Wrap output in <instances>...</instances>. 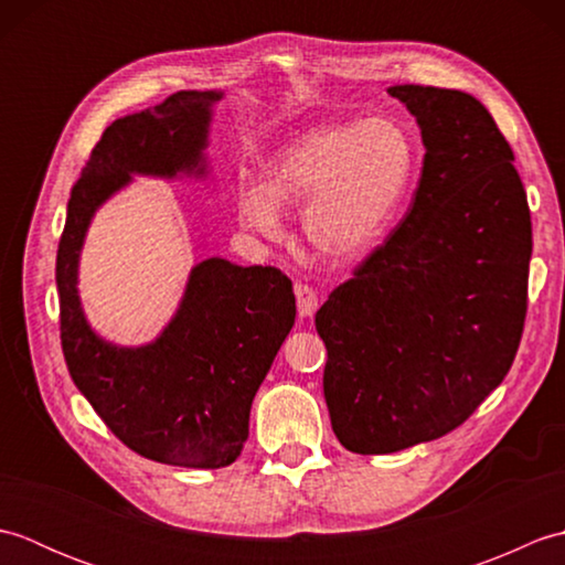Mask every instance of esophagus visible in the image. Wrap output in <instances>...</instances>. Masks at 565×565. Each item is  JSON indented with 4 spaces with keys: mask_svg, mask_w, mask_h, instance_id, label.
<instances>
[{
    "mask_svg": "<svg viewBox=\"0 0 565 565\" xmlns=\"http://www.w3.org/2000/svg\"><path fill=\"white\" fill-rule=\"evenodd\" d=\"M296 306L298 316L310 318L318 310V291L310 284H296Z\"/></svg>",
    "mask_w": 565,
    "mask_h": 565,
    "instance_id": "1",
    "label": "esophagus"
}]
</instances>
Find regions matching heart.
Segmentation results:
<instances>
[{"label": "heart", "instance_id": "obj_1", "mask_svg": "<svg viewBox=\"0 0 565 565\" xmlns=\"http://www.w3.org/2000/svg\"><path fill=\"white\" fill-rule=\"evenodd\" d=\"M417 148L388 116L326 124L294 138L264 164L262 186H243L239 218L276 235L279 206L308 199L303 231L330 259H354L374 247L413 184Z\"/></svg>", "mask_w": 565, "mask_h": 565}]
</instances>
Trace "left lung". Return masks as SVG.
Here are the masks:
<instances>
[{
	"label": "left lung",
	"mask_w": 565,
	"mask_h": 565,
	"mask_svg": "<svg viewBox=\"0 0 565 565\" xmlns=\"http://www.w3.org/2000/svg\"><path fill=\"white\" fill-rule=\"evenodd\" d=\"M423 130L415 199L386 243L316 313L332 431L393 454L463 425L518 354L532 218L514 152L459 89L395 84Z\"/></svg>",
	"instance_id": "left-lung-1"
}]
</instances>
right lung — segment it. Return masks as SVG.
<instances>
[{"label":"right lung","instance_id":"add662e5","mask_svg":"<svg viewBox=\"0 0 565 565\" xmlns=\"http://www.w3.org/2000/svg\"><path fill=\"white\" fill-rule=\"evenodd\" d=\"M221 97L177 92L106 128L72 186L55 262L60 342L75 386L128 449L184 468H221L243 451L252 398L296 320L291 279L203 259L160 338L116 347L84 320L77 262L94 211L130 174H203L211 104Z\"/></svg>","mask_w":565,"mask_h":565}]
</instances>
